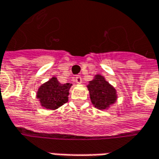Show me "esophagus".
<instances>
[{
    "label": "esophagus",
    "mask_w": 159,
    "mask_h": 159,
    "mask_svg": "<svg viewBox=\"0 0 159 159\" xmlns=\"http://www.w3.org/2000/svg\"><path fill=\"white\" fill-rule=\"evenodd\" d=\"M74 80H75V82H76L77 84H80V83L82 82V79H81V77H80V76L75 77Z\"/></svg>",
    "instance_id": "1"
}]
</instances>
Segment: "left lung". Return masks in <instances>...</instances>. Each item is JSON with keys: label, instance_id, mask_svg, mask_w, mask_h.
Returning a JSON list of instances; mask_svg holds the SVG:
<instances>
[{"label": "left lung", "instance_id": "1", "mask_svg": "<svg viewBox=\"0 0 159 159\" xmlns=\"http://www.w3.org/2000/svg\"><path fill=\"white\" fill-rule=\"evenodd\" d=\"M87 88L92 104L98 110H108L117 102V90L101 74H95Z\"/></svg>", "mask_w": 159, "mask_h": 159}]
</instances>
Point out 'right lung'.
<instances>
[{"label": "right lung", "mask_w": 159, "mask_h": 159, "mask_svg": "<svg viewBox=\"0 0 159 159\" xmlns=\"http://www.w3.org/2000/svg\"><path fill=\"white\" fill-rule=\"evenodd\" d=\"M72 84H61L57 78L53 76L47 82L43 83L37 90L36 98L40 106L47 110H57L68 101V95Z\"/></svg>", "instance_id": "add662e5"}]
</instances>
